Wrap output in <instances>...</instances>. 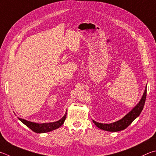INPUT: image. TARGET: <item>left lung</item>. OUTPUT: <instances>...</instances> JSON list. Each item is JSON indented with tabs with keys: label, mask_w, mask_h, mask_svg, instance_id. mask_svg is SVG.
Instances as JSON below:
<instances>
[{
	"label": "left lung",
	"mask_w": 156,
	"mask_h": 156,
	"mask_svg": "<svg viewBox=\"0 0 156 156\" xmlns=\"http://www.w3.org/2000/svg\"><path fill=\"white\" fill-rule=\"evenodd\" d=\"M147 96V85L145 87V90L143 93V95L141 98L140 100L139 101L136 105L124 117L118 120L115 122L110 123H101L97 122L94 120H93V122L94 123L95 125L97 126L98 128L101 129L105 130L108 132H119L121 130H123L126 129L127 127H128L130 124L132 123V121L136 119L138 116L140 115V112H142L143 109L144 105L145 103Z\"/></svg>",
	"instance_id": "left-lung-1"
}]
</instances>
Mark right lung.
<instances>
[{
	"label": "right lung",
	"instance_id": "1",
	"mask_svg": "<svg viewBox=\"0 0 156 156\" xmlns=\"http://www.w3.org/2000/svg\"><path fill=\"white\" fill-rule=\"evenodd\" d=\"M67 116V111L66 114L62 117L61 119L58 121H55V122H50V123H37L35 122H31V121H27L26 119H23L18 118V119L23 123L24 125H26L33 132L36 133H46L48 132H51L52 130H55L56 129H58L65 122V120L66 119Z\"/></svg>",
	"mask_w": 156,
	"mask_h": 156
}]
</instances>
